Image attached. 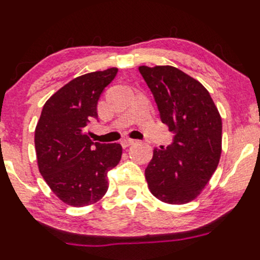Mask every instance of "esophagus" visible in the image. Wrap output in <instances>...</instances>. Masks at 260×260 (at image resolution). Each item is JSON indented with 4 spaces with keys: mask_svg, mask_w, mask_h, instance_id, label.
<instances>
[{
    "mask_svg": "<svg viewBox=\"0 0 260 260\" xmlns=\"http://www.w3.org/2000/svg\"><path fill=\"white\" fill-rule=\"evenodd\" d=\"M120 143H121V146H123V148H126V147H129V146L133 145V143H135V140L124 139V140H121Z\"/></svg>",
    "mask_w": 260,
    "mask_h": 260,
    "instance_id": "esophagus-1",
    "label": "esophagus"
}]
</instances>
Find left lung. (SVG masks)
Instances as JSON below:
<instances>
[{
  "label": "left lung",
  "instance_id": "1",
  "mask_svg": "<svg viewBox=\"0 0 260 260\" xmlns=\"http://www.w3.org/2000/svg\"><path fill=\"white\" fill-rule=\"evenodd\" d=\"M153 93L172 145L154 148L145 175L161 202L184 204L208 184L221 154V117L207 88L172 66L139 68Z\"/></svg>",
  "mask_w": 260,
  "mask_h": 260
}]
</instances>
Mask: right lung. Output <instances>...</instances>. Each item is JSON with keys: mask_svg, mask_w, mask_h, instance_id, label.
<instances>
[{"mask_svg": "<svg viewBox=\"0 0 260 260\" xmlns=\"http://www.w3.org/2000/svg\"><path fill=\"white\" fill-rule=\"evenodd\" d=\"M117 68L87 73L52 94L35 129L40 174L64 203L85 207L108 190L107 174L119 163V143L93 142L87 124L99 119L97 102L117 75Z\"/></svg>", "mask_w": 260, "mask_h": 260, "instance_id": "obj_1", "label": "right lung"}]
</instances>
